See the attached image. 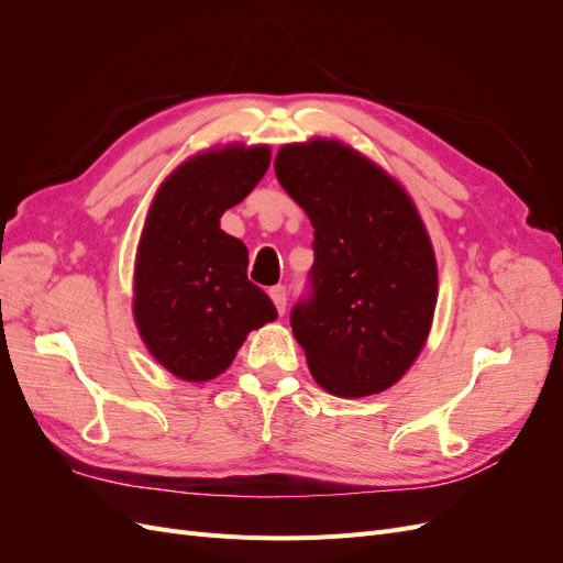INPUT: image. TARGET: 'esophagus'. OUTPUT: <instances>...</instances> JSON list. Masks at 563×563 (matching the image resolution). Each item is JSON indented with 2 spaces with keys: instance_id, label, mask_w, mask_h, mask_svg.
I'll return each mask as SVG.
<instances>
[{
  "instance_id": "esophagus-1",
  "label": "esophagus",
  "mask_w": 563,
  "mask_h": 563,
  "mask_svg": "<svg viewBox=\"0 0 563 563\" xmlns=\"http://www.w3.org/2000/svg\"><path fill=\"white\" fill-rule=\"evenodd\" d=\"M269 298H272V302H275L277 312L284 314V310H286V288L284 286H272L269 288Z\"/></svg>"
}]
</instances>
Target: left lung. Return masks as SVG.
I'll return each mask as SVG.
<instances>
[{"mask_svg": "<svg viewBox=\"0 0 563 563\" xmlns=\"http://www.w3.org/2000/svg\"><path fill=\"white\" fill-rule=\"evenodd\" d=\"M275 174L314 228L312 298L291 312L314 380L335 397L378 395L428 343L437 258L413 199L333 139L282 145Z\"/></svg>", "mask_w": 563, "mask_h": 563, "instance_id": "8db88e82", "label": "left lung"}]
</instances>
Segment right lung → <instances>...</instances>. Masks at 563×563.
Segmentation results:
<instances>
[{
	"mask_svg": "<svg viewBox=\"0 0 563 563\" xmlns=\"http://www.w3.org/2000/svg\"><path fill=\"white\" fill-rule=\"evenodd\" d=\"M267 166V145L197 152L150 203L135 251L133 319L147 352L180 380H213L253 329L277 319L263 288L246 277L249 249L220 230V216Z\"/></svg>",
	"mask_w": 563,
	"mask_h": 563,
	"instance_id": "right-lung-1",
	"label": "right lung"
}]
</instances>
